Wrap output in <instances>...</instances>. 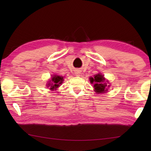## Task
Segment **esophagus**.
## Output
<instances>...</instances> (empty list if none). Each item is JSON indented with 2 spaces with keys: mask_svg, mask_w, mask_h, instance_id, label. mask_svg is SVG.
<instances>
[{
  "mask_svg": "<svg viewBox=\"0 0 151 151\" xmlns=\"http://www.w3.org/2000/svg\"><path fill=\"white\" fill-rule=\"evenodd\" d=\"M75 74L76 76H81V70H76V71H75Z\"/></svg>",
  "mask_w": 151,
  "mask_h": 151,
  "instance_id": "esophagus-1",
  "label": "esophagus"
}]
</instances>
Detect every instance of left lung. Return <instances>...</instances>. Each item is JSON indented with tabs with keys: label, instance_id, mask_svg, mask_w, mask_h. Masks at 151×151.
<instances>
[{
	"label": "left lung",
	"instance_id": "left-lung-1",
	"mask_svg": "<svg viewBox=\"0 0 151 151\" xmlns=\"http://www.w3.org/2000/svg\"><path fill=\"white\" fill-rule=\"evenodd\" d=\"M89 81L91 84H94L95 91L97 93H104L108 91V88L110 87V85H107L108 81H105L104 76L101 73L95 75L93 78H89Z\"/></svg>",
	"mask_w": 151,
	"mask_h": 151
}]
</instances>
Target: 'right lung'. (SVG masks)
Instances as JSON below:
<instances>
[{"mask_svg":"<svg viewBox=\"0 0 151 151\" xmlns=\"http://www.w3.org/2000/svg\"><path fill=\"white\" fill-rule=\"evenodd\" d=\"M63 80V77L62 76H59V75H52V78H51V80L50 81H49L47 84L48 87H50V90H56L57 88H58L60 87V86L62 84Z\"/></svg>","mask_w":151,"mask_h":151,"instance_id":"obj_1","label":"right lung"}]
</instances>
